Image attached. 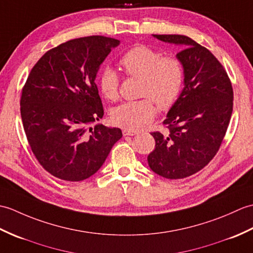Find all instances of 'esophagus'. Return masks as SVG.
<instances>
[{"label":"esophagus","mask_w":253,"mask_h":253,"mask_svg":"<svg viewBox=\"0 0 253 253\" xmlns=\"http://www.w3.org/2000/svg\"><path fill=\"white\" fill-rule=\"evenodd\" d=\"M122 133L125 136H133V135H136V134H139V131H134V130H128V128H125V130L122 131Z\"/></svg>","instance_id":"1"}]
</instances>
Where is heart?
I'll use <instances>...</instances> for the list:
<instances>
[{
    "label": "heart",
    "instance_id": "b5f03b06",
    "mask_svg": "<svg viewBox=\"0 0 253 253\" xmlns=\"http://www.w3.org/2000/svg\"><path fill=\"white\" fill-rule=\"evenodd\" d=\"M126 75L142 80L141 95L148 96L167 109L175 103L182 91L184 70L174 57H161L157 50L137 45L122 56L120 60ZM99 89L104 97L115 100L119 92V77L115 69L106 67L98 77ZM156 106L150 98L121 104L112 110L111 118L117 126L128 130H141L153 121Z\"/></svg>",
    "mask_w": 253,
    "mask_h": 253
}]
</instances>
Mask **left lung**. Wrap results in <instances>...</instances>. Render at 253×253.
<instances>
[{
  "mask_svg": "<svg viewBox=\"0 0 253 253\" xmlns=\"http://www.w3.org/2000/svg\"><path fill=\"white\" fill-rule=\"evenodd\" d=\"M179 46L184 87L167 114L169 134L154 132L148 166L158 175L177 179L193 175L212 160L233 112V87L226 71L209 49L179 35H153Z\"/></svg>",
  "mask_w": 253,
  "mask_h": 253,
  "instance_id": "8db88e82",
  "label": "left lung"
}]
</instances>
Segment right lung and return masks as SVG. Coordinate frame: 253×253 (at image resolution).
Here are the masks:
<instances>
[{
	"label": "right lung",
	"instance_id": "obj_1",
	"mask_svg": "<svg viewBox=\"0 0 253 253\" xmlns=\"http://www.w3.org/2000/svg\"><path fill=\"white\" fill-rule=\"evenodd\" d=\"M116 39H75L49 49L22 88L20 115L28 142L40 165L70 182L86 179L103 166L122 137L119 127L92 125L104 116L95 80Z\"/></svg>",
	"mask_w": 253,
	"mask_h": 253
}]
</instances>
